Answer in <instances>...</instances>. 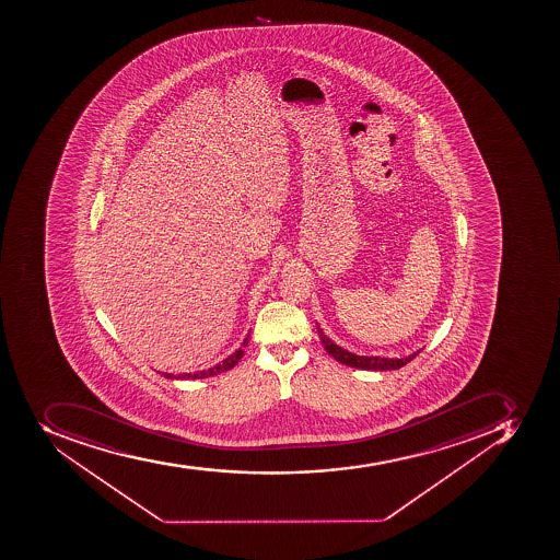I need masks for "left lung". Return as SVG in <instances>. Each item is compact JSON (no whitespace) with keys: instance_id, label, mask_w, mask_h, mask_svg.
<instances>
[{"instance_id":"8db88e82","label":"left lung","mask_w":560,"mask_h":560,"mask_svg":"<svg viewBox=\"0 0 560 560\" xmlns=\"http://www.w3.org/2000/svg\"><path fill=\"white\" fill-rule=\"evenodd\" d=\"M318 337H320V341H323L324 349L328 352L329 355H332L338 363L347 364L350 369L358 370H373V372H386V370H398L405 364L410 363V361L415 360L416 355L421 352V350H416L415 354L407 355V358H381V355H358L354 352H349V350L343 349V347L337 346L335 341L329 340L326 335H324L320 326H317Z\"/></svg>"}]
</instances>
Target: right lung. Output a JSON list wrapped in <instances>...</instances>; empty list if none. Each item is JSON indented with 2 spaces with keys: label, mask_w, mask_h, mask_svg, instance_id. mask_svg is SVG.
<instances>
[{
  "label": "right lung",
  "mask_w": 560,
  "mask_h": 560,
  "mask_svg": "<svg viewBox=\"0 0 560 560\" xmlns=\"http://www.w3.org/2000/svg\"><path fill=\"white\" fill-rule=\"evenodd\" d=\"M248 340H250V332L246 335L240 349L234 350L231 355H228L225 360L214 364L211 369L199 370V372L194 373H178V375H173V373H162V375L167 378H178V381H196V378H208L214 377V375H220V373L228 372V370L234 369V366L240 363L243 354H245V347L248 346Z\"/></svg>",
  "instance_id": "1"
}]
</instances>
